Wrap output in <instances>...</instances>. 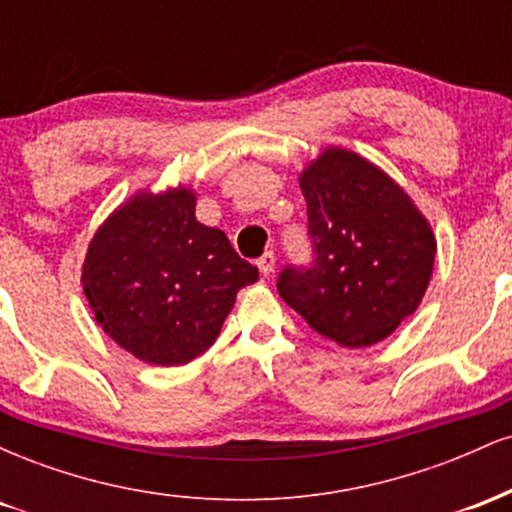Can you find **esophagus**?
Wrapping results in <instances>:
<instances>
[{"instance_id": "obj_1", "label": "esophagus", "mask_w": 512, "mask_h": 512, "mask_svg": "<svg viewBox=\"0 0 512 512\" xmlns=\"http://www.w3.org/2000/svg\"><path fill=\"white\" fill-rule=\"evenodd\" d=\"M274 262H276V257H274V252L269 250V252H264V255L260 257V260H257V269H260V274L262 276H269L274 272Z\"/></svg>"}]
</instances>
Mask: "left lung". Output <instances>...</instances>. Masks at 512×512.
<instances>
[{
    "label": "left lung",
    "instance_id": "left-lung-1",
    "mask_svg": "<svg viewBox=\"0 0 512 512\" xmlns=\"http://www.w3.org/2000/svg\"><path fill=\"white\" fill-rule=\"evenodd\" d=\"M313 260L286 264L276 291L322 337L361 349L419 308L436 238L407 192L344 149L301 175Z\"/></svg>",
    "mask_w": 512,
    "mask_h": 512
}]
</instances>
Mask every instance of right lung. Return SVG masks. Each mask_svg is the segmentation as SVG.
<instances>
[{"instance_id": "add662e5", "label": "right lung", "mask_w": 512, "mask_h": 512, "mask_svg": "<svg viewBox=\"0 0 512 512\" xmlns=\"http://www.w3.org/2000/svg\"><path fill=\"white\" fill-rule=\"evenodd\" d=\"M257 267L219 228L195 219V195H137L98 228L84 293L122 349L154 366H182L209 349Z\"/></svg>"}]
</instances>
